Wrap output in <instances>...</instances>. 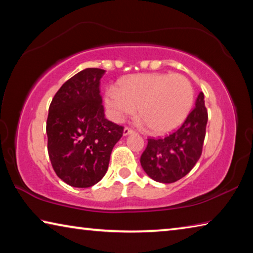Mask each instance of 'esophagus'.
Here are the masks:
<instances>
[{
	"instance_id": "obj_1",
	"label": "esophagus",
	"mask_w": 253,
	"mask_h": 253,
	"mask_svg": "<svg viewBox=\"0 0 253 253\" xmlns=\"http://www.w3.org/2000/svg\"><path fill=\"white\" fill-rule=\"evenodd\" d=\"M132 132H135V131L132 130L131 128H128V127H125V128H124V136L130 135V134H132Z\"/></svg>"
}]
</instances>
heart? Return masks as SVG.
<instances>
[{"instance_id":"heart-1","label":"heart","mask_w":253,"mask_h":253,"mask_svg":"<svg viewBox=\"0 0 253 253\" xmlns=\"http://www.w3.org/2000/svg\"><path fill=\"white\" fill-rule=\"evenodd\" d=\"M194 89L182 75L143 74L130 76L105 93L109 117L123 123L137 111L154 134H165L181 126L191 113Z\"/></svg>"}]
</instances>
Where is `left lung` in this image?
<instances>
[{"label": "left lung", "instance_id": "left-lung-1", "mask_svg": "<svg viewBox=\"0 0 253 253\" xmlns=\"http://www.w3.org/2000/svg\"><path fill=\"white\" fill-rule=\"evenodd\" d=\"M208 110L204 93L200 92L194 109L183 125L164 138H148L140 165L149 177L160 183H173L194 168L202 154Z\"/></svg>", "mask_w": 253, "mask_h": 253}]
</instances>
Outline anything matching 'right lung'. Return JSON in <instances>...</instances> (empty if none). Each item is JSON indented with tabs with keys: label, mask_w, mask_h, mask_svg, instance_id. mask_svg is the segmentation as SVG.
Wrapping results in <instances>:
<instances>
[{
	"label": "right lung",
	"mask_w": 253,
	"mask_h": 253,
	"mask_svg": "<svg viewBox=\"0 0 253 253\" xmlns=\"http://www.w3.org/2000/svg\"><path fill=\"white\" fill-rule=\"evenodd\" d=\"M105 70L87 68L55 93L46 119L48 153L55 174L68 185L90 187L105 176L124 127L106 119L100 96Z\"/></svg>",
	"instance_id": "obj_1"
}]
</instances>
